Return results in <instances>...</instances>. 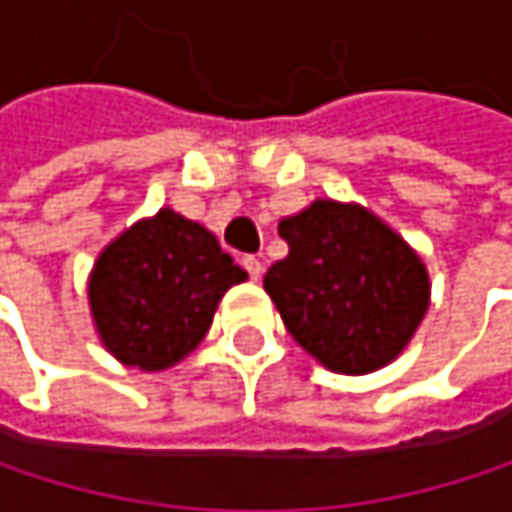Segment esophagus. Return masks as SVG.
Masks as SVG:
<instances>
[{
    "label": "esophagus",
    "instance_id": "1",
    "mask_svg": "<svg viewBox=\"0 0 512 512\" xmlns=\"http://www.w3.org/2000/svg\"><path fill=\"white\" fill-rule=\"evenodd\" d=\"M243 266L249 269V275H252L255 281L260 278V275H263V263H260V257H255V255L243 257Z\"/></svg>",
    "mask_w": 512,
    "mask_h": 512
}]
</instances>
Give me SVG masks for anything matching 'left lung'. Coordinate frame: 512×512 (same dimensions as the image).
<instances>
[{
	"instance_id": "left-lung-1",
	"label": "left lung",
	"mask_w": 512,
	"mask_h": 512,
	"mask_svg": "<svg viewBox=\"0 0 512 512\" xmlns=\"http://www.w3.org/2000/svg\"><path fill=\"white\" fill-rule=\"evenodd\" d=\"M287 257L263 275L293 341L323 367L364 376L400 356L430 308L421 255L361 204L317 198L284 216Z\"/></svg>"
}]
</instances>
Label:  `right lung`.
Returning <instances> with one entry per match:
<instances>
[{
  "label": "right lung",
  "mask_w": 512,
  "mask_h": 512,
  "mask_svg": "<svg viewBox=\"0 0 512 512\" xmlns=\"http://www.w3.org/2000/svg\"><path fill=\"white\" fill-rule=\"evenodd\" d=\"M246 278L204 225L162 207L97 255L88 308L109 356L156 373L204 341L222 296Z\"/></svg>",
  "instance_id": "obj_1"
}]
</instances>
